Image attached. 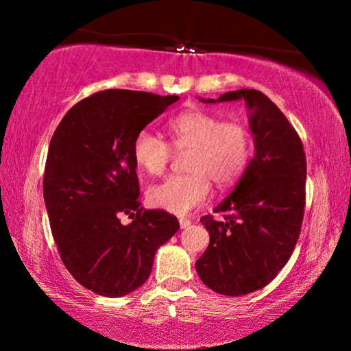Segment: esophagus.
Segmentation results:
<instances>
[{"label": "esophagus", "mask_w": 351, "mask_h": 351, "mask_svg": "<svg viewBox=\"0 0 351 351\" xmlns=\"http://www.w3.org/2000/svg\"><path fill=\"white\" fill-rule=\"evenodd\" d=\"M189 226H191V221L184 219V217H181V219H180V228H181V229H186V228H189Z\"/></svg>", "instance_id": "1"}]
</instances>
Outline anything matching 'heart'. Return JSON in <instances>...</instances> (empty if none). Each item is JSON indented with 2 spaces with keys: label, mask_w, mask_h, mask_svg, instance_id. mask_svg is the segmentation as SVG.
<instances>
[{
  "label": "heart",
  "mask_w": 351,
  "mask_h": 351,
  "mask_svg": "<svg viewBox=\"0 0 351 351\" xmlns=\"http://www.w3.org/2000/svg\"><path fill=\"white\" fill-rule=\"evenodd\" d=\"M171 147L188 150L186 175H173L148 189V203L171 215H188L206 203L211 180L229 186L241 178L252 155V140L239 122H223L204 110H188L170 120ZM171 147L162 136L142 130L135 136L134 160L148 175H162L171 158Z\"/></svg>",
  "instance_id": "heart-1"
}]
</instances>
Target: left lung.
I'll return each mask as SVG.
<instances>
[{
    "instance_id": "1",
    "label": "left lung",
    "mask_w": 351,
    "mask_h": 351,
    "mask_svg": "<svg viewBox=\"0 0 351 351\" xmlns=\"http://www.w3.org/2000/svg\"><path fill=\"white\" fill-rule=\"evenodd\" d=\"M204 104L244 100L254 156L231 195L215 208L224 221L201 217L209 245L196 272L211 291L239 297L265 287L291 259L305 206L307 163L292 125L263 92H226Z\"/></svg>"
}]
</instances>
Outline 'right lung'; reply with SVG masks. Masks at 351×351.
Wrapping results in <instances>:
<instances>
[{
  "mask_svg": "<svg viewBox=\"0 0 351 351\" xmlns=\"http://www.w3.org/2000/svg\"><path fill=\"white\" fill-rule=\"evenodd\" d=\"M178 95L110 88L80 100L56 128L44 203L60 259L80 285L123 297L150 277L155 252L180 229L162 209L140 208L135 136ZM127 214L132 223L122 225Z\"/></svg>",
  "mask_w": 351,
  "mask_h": 351,
  "instance_id": "add662e5",
  "label": "right lung"
}]
</instances>
